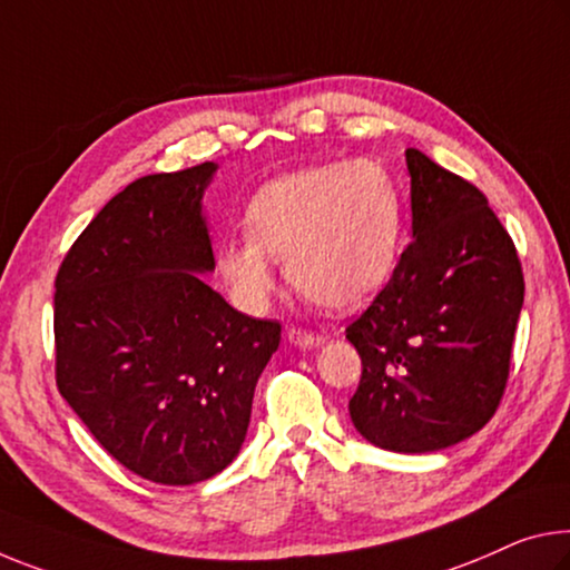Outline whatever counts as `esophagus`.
<instances>
[{"label": "esophagus", "instance_id": "34e87169", "mask_svg": "<svg viewBox=\"0 0 570 570\" xmlns=\"http://www.w3.org/2000/svg\"><path fill=\"white\" fill-rule=\"evenodd\" d=\"M288 342L302 350H309V347H320L324 337L322 334H314V332H306V330H288Z\"/></svg>", "mask_w": 570, "mask_h": 570}]
</instances>
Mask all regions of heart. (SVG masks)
I'll use <instances>...</instances> for the list:
<instances>
[{
  "instance_id": "obj_1",
  "label": "heart",
  "mask_w": 570,
  "mask_h": 570,
  "mask_svg": "<svg viewBox=\"0 0 570 570\" xmlns=\"http://www.w3.org/2000/svg\"><path fill=\"white\" fill-rule=\"evenodd\" d=\"M243 223L246 238L215 246V268L240 309H266L276 292L274 261H284L288 282L312 304L352 312L393 274L403 205L377 161H330L261 187Z\"/></svg>"
}]
</instances>
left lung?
I'll list each match as a JSON object with an SVG mask.
<instances>
[{
    "label": "left lung",
    "mask_w": 570,
    "mask_h": 570,
    "mask_svg": "<svg viewBox=\"0 0 570 570\" xmlns=\"http://www.w3.org/2000/svg\"><path fill=\"white\" fill-rule=\"evenodd\" d=\"M413 240L347 327L363 360L350 419L370 444L426 454L492 419L510 375L525 282L514 243L472 183L405 149Z\"/></svg>",
    "instance_id": "1"
}]
</instances>
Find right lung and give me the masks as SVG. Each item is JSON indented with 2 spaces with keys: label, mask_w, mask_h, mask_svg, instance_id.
Here are the masks:
<instances>
[{
  "label": "right lung",
  "mask_w": 570,
  "mask_h": 570,
  "mask_svg": "<svg viewBox=\"0 0 570 570\" xmlns=\"http://www.w3.org/2000/svg\"><path fill=\"white\" fill-rule=\"evenodd\" d=\"M218 165L139 177L104 205L56 278V381L116 462L195 484L238 456L282 324L203 282V195Z\"/></svg>",
  "instance_id": "obj_1"
}]
</instances>
